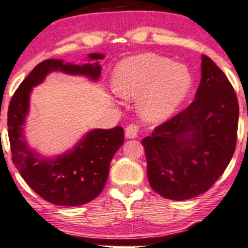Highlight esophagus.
I'll list each match as a JSON object with an SVG mask.
<instances>
[{
    "instance_id": "obj_1",
    "label": "esophagus",
    "mask_w": 248,
    "mask_h": 248,
    "mask_svg": "<svg viewBox=\"0 0 248 248\" xmlns=\"http://www.w3.org/2000/svg\"><path fill=\"white\" fill-rule=\"evenodd\" d=\"M125 134H126V138H128V139H134L139 134V126L136 124H130L125 130Z\"/></svg>"
}]
</instances>
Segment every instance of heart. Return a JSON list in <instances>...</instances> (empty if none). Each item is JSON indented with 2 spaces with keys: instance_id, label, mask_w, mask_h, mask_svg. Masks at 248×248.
Instances as JSON below:
<instances>
[{
  "instance_id": "1",
  "label": "heart",
  "mask_w": 248,
  "mask_h": 248,
  "mask_svg": "<svg viewBox=\"0 0 248 248\" xmlns=\"http://www.w3.org/2000/svg\"><path fill=\"white\" fill-rule=\"evenodd\" d=\"M187 67L156 53L126 58L116 67L112 86L122 98H138L144 121L158 123L172 116L190 89Z\"/></svg>"
}]
</instances>
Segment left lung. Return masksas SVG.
Here are the masks:
<instances>
[{
	"label": "left lung",
	"mask_w": 248,
	"mask_h": 248,
	"mask_svg": "<svg viewBox=\"0 0 248 248\" xmlns=\"http://www.w3.org/2000/svg\"><path fill=\"white\" fill-rule=\"evenodd\" d=\"M239 106L228 77L202 56L195 100L142 140L150 186L172 201L207 191L236 149Z\"/></svg>",
	"instance_id": "8db88e82"
}]
</instances>
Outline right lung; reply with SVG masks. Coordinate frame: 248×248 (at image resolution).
Listing matches in <instances>:
<instances>
[{"label":"right lung","instance_id":"obj_1","mask_svg":"<svg viewBox=\"0 0 248 248\" xmlns=\"http://www.w3.org/2000/svg\"><path fill=\"white\" fill-rule=\"evenodd\" d=\"M100 53H90V60L104 59ZM62 72L82 75L96 81L100 77L99 62L73 65L60 59H47L31 70L12 96L8 111V133L12 160L27 185L46 201L60 206H78L91 202L104 189L109 165L124 142V130L94 128L86 133L73 149L53 158L41 157L28 147L24 125L30 111V95L34 86L47 74Z\"/></svg>","mask_w":248,"mask_h":248}]
</instances>
